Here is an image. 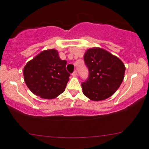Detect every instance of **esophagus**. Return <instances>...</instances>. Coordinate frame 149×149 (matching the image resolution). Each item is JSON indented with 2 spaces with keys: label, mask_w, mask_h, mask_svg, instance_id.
I'll use <instances>...</instances> for the list:
<instances>
[{
  "label": "esophagus",
  "mask_w": 149,
  "mask_h": 149,
  "mask_svg": "<svg viewBox=\"0 0 149 149\" xmlns=\"http://www.w3.org/2000/svg\"><path fill=\"white\" fill-rule=\"evenodd\" d=\"M77 75H78V73H77V71L76 70V71H74L72 73V76H77Z\"/></svg>",
  "instance_id": "obj_1"
}]
</instances>
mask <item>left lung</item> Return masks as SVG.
Wrapping results in <instances>:
<instances>
[{"mask_svg": "<svg viewBox=\"0 0 149 149\" xmlns=\"http://www.w3.org/2000/svg\"><path fill=\"white\" fill-rule=\"evenodd\" d=\"M88 79L82 83L83 94L90 100H106L115 93L124 78L125 67L122 61L102 48H91L84 55Z\"/></svg>", "mask_w": 149, "mask_h": 149, "instance_id": "left-lung-1", "label": "left lung"}]
</instances>
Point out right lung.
I'll use <instances>...</instances> for the list:
<instances>
[{"label": "right lung", "mask_w": 149, "mask_h": 149, "mask_svg": "<svg viewBox=\"0 0 149 149\" xmlns=\"http://www.w3.org/2000/svg\"><path fill=\"white\" fill-rule=\"evenodd\" d=\"M66 65V61L61 60L56 49L42 51L24 66L26 84L37 96L55 98L64 91L69 80Z\"/></svg>", "instance_id": "right-lung-1"}]
</instances>
